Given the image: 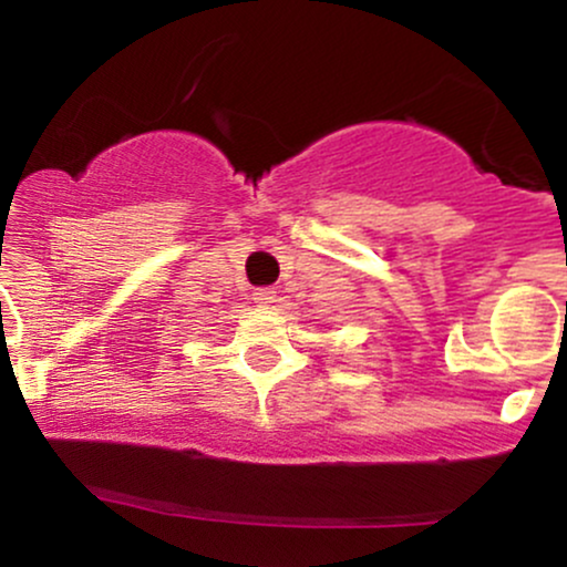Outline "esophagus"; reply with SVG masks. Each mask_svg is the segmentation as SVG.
I'll return each mask as SVG.
<instances>
[{
  "label": "esophagus",
  "instance_id": "34e87169",
  "mask_svg": "<svg viewBox=\"0 0 567 567\" xmlns=\"http://www.w3.org/2000/svg\"><path fill=\"white\" fill-rule=\"evenodd\" d=\"M252 301H256L258 306H271L277 301V292L271 288H258L256 292H252Z\"/></svg>",
  "mask_w": 567,
  "mask_h": 567
}]
</instances>
